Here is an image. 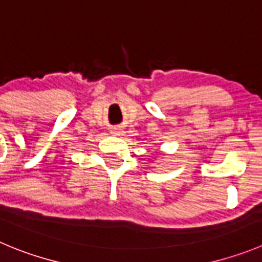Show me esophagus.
Here are the masks:
<instances>
[{
  "label": "esophagus",
  "mask_w": 262,
  "mask_h": 262,
  "mask_svg": "<svg viewBox=\"0 0 262 262\" xmlns=\"http://www.w3.org/2000/svg\"><path fill=\"white\" fill-rule=\"evenodd\" d=\"M121 132H123V130H121V129L115 128V129H112L111 133H112V134H115V136H120V133H121Z\"/></svg>",
  "instance_id": "obj_1"
}]
</instances>
